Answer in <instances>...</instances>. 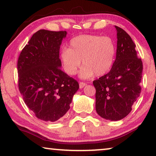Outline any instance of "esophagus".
Wrapping results in <instances>:
<instances>
[{
  "mask_svg": "<svg viewBox=\"0 0 156 156\" xmlns=\"http://www.w3.org/2000/svg\"><path fill=\"white\" fill-rule=\"evenodd\" d=\"M85 85H86V83H83V82L79 83V87H80V88H83V87H84L85 86Z\"/></svg>",
  "mask_w": 156,
  "mask_h": 156,
  "instance_id": "34e87169",
  "label": "esophagus"
}]
</instances>
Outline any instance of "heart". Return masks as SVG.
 Returning <instances> with one entry per match:
<instances>
[{"label": "heart", "mask_w": 156, "mask_h": 156, "mask_svg": "<svg viewBox=\"0 0 156 156\" xmlns=\"http://www.w3.org/2000/svg\"><path fill=\"white\" fill-rule=\"evenodd\" d=\"M116 55V45L109 37L93 34H80L73 37L69 49H63L60 61L63 70L69 76H74L81 65L80 76L88 78L94 74L101 76L112 66Z\"/></svg>", "instance_id": "obj_1"}]
</instances>
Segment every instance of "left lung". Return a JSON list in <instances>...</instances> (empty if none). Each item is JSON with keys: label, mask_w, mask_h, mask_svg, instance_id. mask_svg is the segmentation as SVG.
Returning a JSON list of instances; mask_svg holds the SVG:
<instances>
[{"label": "left lung", "mask_w": 156, "mask_h": 156, "mask_svg": "<svg viewBox=\"0 0 156 156\" xmlns=\"http://www.w3.org/2000/svg\"><path fill=\"white\" fill-rule=\"evenodd\" d=\"M117 49L110 71L93 81L95 108L105 119L117 121L126 117L141 93L143 63L136 44L121 27L115 26Z\"/></svg>", "instance_id": "obj_1"}]
</instances>
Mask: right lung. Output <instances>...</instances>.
I'll list each match as a JSON object with an SVG mask.
<instances>
[{"label": "right lung", "mask_w": 156, "mask_h": 156, "mask_svg": "<svg viewBox=\"0 0 156 156\" xmlns=\"http://www.w3.org/2000/svg\"><path fill=\"white\" fill-rule=\"evenodd\" d=\"M66 31L40 30L17 61L18 87L28 108L39 119L55 122L70 109L78 81L61 71L59 49Z\"/></svg>", "instance_id": "obj_1"}]
</instances>
